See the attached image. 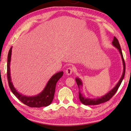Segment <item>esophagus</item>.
Returning <instances> with one entry per match:
<instances>
[{"mask_svg":"<svg viewBox=\"0 0 131 131\" xmlns=\"http://www.w3.org/2000/svg\"><path fill=\"white\" fill-rule=\"evenodd\" d=\"M73 70H74V69L73 67H69L67 69H66V74L68 75H71L72 74V73L73 72Z\"/></svg>","mask_w":131,"mask_h":131,"instance_id":"esophagus-1","label":"esophagus"}]
</instances>
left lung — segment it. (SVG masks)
Here are the masks:
<instances>
[{"instance_id":"obj_1","label":"left lung","mask_w":131,"mask_h":131,"mask_svg":"<svg viewBox=\"0 0 131 131\" xmlns=\"http://www.w3.org/2000/svg\"><path fill=\"white\" fill-rule=\"evenodd\" d=\"M112 44L116 48L118 49V51L119 53H121V57H122V61H123V74H122V77L121 78L120 80L118 82L114 87L112 90L110 91L107 93H106L105 95L101 97H100V98H97V99H88V98H86L84 96H83V94L80 93V92H79V100L80 102H81L82 104H83L85 105H99L100 104H102V103H104L108 101L114 95L115 93L116 92V91H118L119 87H120V85L121 84V83L123 80L124 75H125V71H126V65H125V62L124 60V58L123 56V54H122V49L121 48L120 44H119V43L118 41V40L116 39V37H114V39L113 41H112ZM76 82L77 83V85L78 86V88L80 89V86H82L83 84L82 82V80H80L78 78H76L75 79Z\"/></svg>"}]
</instances>
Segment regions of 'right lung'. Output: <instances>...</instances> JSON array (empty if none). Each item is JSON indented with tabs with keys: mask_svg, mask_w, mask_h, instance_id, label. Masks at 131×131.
Masks as SVG:
<instances>
[{
	"mask_svg": "<svg viewBox=\"0 0 131 131\" xmlns=\"http://www.w3.org/2000/svg\"><path fill=\"white\" fill-rule=\"evenodd\" d=\"M12 47H11L8 52L7 59V79L11 91L19 101L29 107H40L49 105L53 99L56 83L58 80L62 77L63 72L60 71L53 75L49 80L43 91L38 95L31 97L24 96L17 91L11 81L10 62L11 54H12Z\"/></svg>",
	"mask_w": 131,
	"mask_h": 131,
	"instance_id": "add662e5",
	"label": "right lung"
}]
</instances>
